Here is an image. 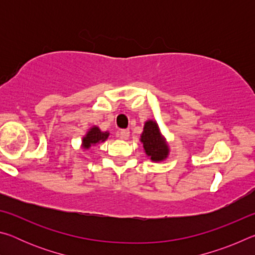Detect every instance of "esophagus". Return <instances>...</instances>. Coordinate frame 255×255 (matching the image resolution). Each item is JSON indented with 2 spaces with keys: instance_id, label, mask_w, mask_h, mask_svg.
Returning a JSON list of instances; mask_svg holds the SVG:
<instances>
[{
  "instance_id": "1",
  "label": "esophagus",
  "mask_w": 255,
  "mask_h": 255,
  "mask_svg": "<svg viewBox=\"0 0 255 255\" xmlns=\"http://www.w3.org/2000/svg\"><path fill=\"white\" fill-rule=\"evenodd\" d=\"M129 135H130V131L128 129H122L119 131V138H122V139H128Z\"/></svg>"
}]
</instances>
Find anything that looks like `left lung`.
Returning <instances> with one entry per match:
<instances>
[{
    "mask_svg": "<svg viewBox=\"0 0 255 255\" xmlns=\"http://www.w3.org/2000/svg\"><path fill=\"white\" fill-rule=\"evenodd\" d=\"M140 140L144 145L145 153L148 155L152 161H163L169 154V147L165 143V139L159 132L157 124L153 120L146 122Z\"/></svg>",
    "mask_w": 255,
    "mask_h": 255,
    "instance_id": "8db88e82",
    "label": "left lung"
}]
</instances>
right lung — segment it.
<instances>
[{"label": "right lung", "mask_w": 255, "mask_h": 255, "mask_svg": "<svg viewBox=\"0 0 255 255\" xmlns=\"http://www.w3.org/2000/svg\"><path fill=\"white\" fill-rule=\"evenodd\" d=\"M108 136H109V132H102L100 129L98 127H93L89 130V132L86 133L85 137L83 138V146L84 148H90L92 145H96L98 143H100V141H105Z\"/></svg>", "instance_id": "right-lung-1"}]
</instances>
